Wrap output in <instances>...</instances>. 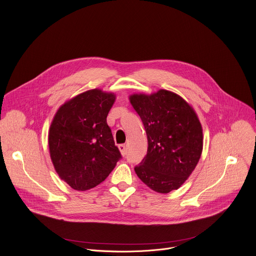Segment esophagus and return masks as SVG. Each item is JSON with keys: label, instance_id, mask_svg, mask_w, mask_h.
Wrapping results in <instances>:
<instances>
[{"label": "esophagus", "instance_id": "esophagus-1", "mask_svg": "<svg viewBox=\"0 0 256 256\" xmlns=\"http://www.w3.org/2000/svg\"><path fill=\"white\" fill-rule=\"evenodd\" d=\"M119 149H120V151H121V153H122V156H125L126 153H127L126 145H125V144H120V145H119Z\"/></svg>", "mask_w": 256, "mask_h": 256}]
</instances>
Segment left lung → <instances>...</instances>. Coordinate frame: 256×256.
Wrapping results in <instances>:
<instances>
[{
	"instance_id": "left-lung-1",
	"label": "left lung",
	"mask_w": 256,
	"mask_h": 256,
	"mask_svg": "<svg viewBox=\"0 0 256 256\" xmlns=\"http://www.w3.org/2000/svg\"><path fill=\"white\" fill-rule=\"evenodd\" d=\"M130 102L144 125L146 156L134 168L138 178L162 194L178 190L194 170L202 150L200 123L186 102L174 92L133 94Z\"/></svg>"
}]
</instances>
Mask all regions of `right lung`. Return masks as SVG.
Masks as SVG:
<instances>
[{
    "label": "right lung",
    "instance_id": "1",
    "mask_svg": "<svg viewBox=\"0 0 256 256\" xmlns=\"http://www.w3.org/2000/svg\"><path fill=\"white\" fill-rule=\"evenodd\" d=\"M113 94L94 88L62 105L51 123L50 158L62 180L76 190L94 188L107 178L122 158L107 116Z\"/></svg>",
    "mask_w": 256,
    "mask_h": 256
}]
</instances>
